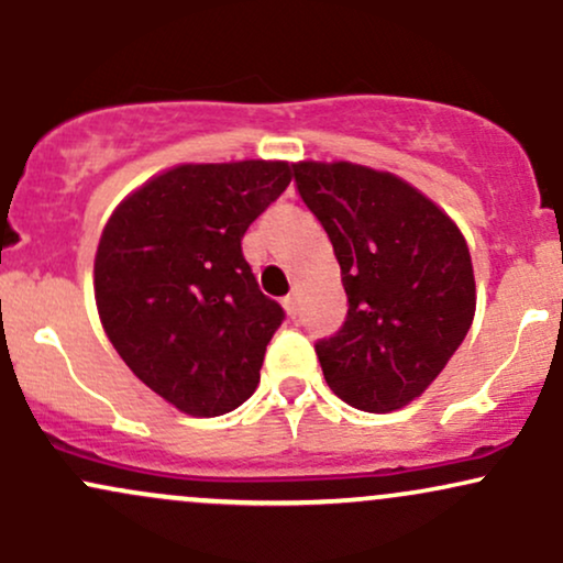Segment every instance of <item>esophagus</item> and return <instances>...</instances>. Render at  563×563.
I'll return each mask as SVG.
<instances>
[{
  "mask_svg": "<svg viewBox=\"0 0 563 563\" xmlns=\"http://www.w3.org/2000/svg\"><path fill=\"white\" fill-rule=\"evenodd\" d=\"M283 307H286V312L290 314V318H296V314H299V301H296V296H286V299H283Z\"/></svg>",
  "mask_w": 563,
  "mask_h": 563,
  "instance_id": "34e87169",
  "label": "esophagus"
}]
</instances>
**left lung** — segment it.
I'll list each match as a JSON object with an SVG mask.
<instances>
[{
    "mask_svg": "<svg viewBox=\"0 0 563 563\" xmlns=\"http://www.w3.org/2000/svg\"><path fill=\"white\" fill-rule=\"evenodd\" d=\"M294 177L331 238L349 299L344 325L314 344L322 376L357 410H399L429 389L474 322L466 238L389 172L301 161Z\"/></svg>",
    "mask_w": 563,
    "mask_h": 563,
    "instance_id": "1",
    "label": "left lung"
}]
</instances>
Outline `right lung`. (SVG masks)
<instances>
[{"label":"right lung","mask_w":563,"mask_h":563,"mask_svg":"<svg viewBox=\"0 0 563 563\" xmlns=\"http://www.w3.org/2000/svg\"><path fill=\"white\" fill-rule=\"evenodd\" d=\"M290 177L286 161L185 164L121 200L102 230V328L129 371L187 416H224L260 384L286 312L260 290L241 241Z\"/></svg>","instance_id":"1"}]
</instances>
